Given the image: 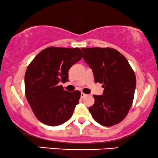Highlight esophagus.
Segmentation results:
<instances>
[{"mask_svg":"<svg viewBox=\"0 0 158 158\" xmlns=\"http://www.w3.org/2000/svg\"><path fill=\"white\" fill-rule=\"evenodd\" d=\"M86 94H84V93H81V98H84V97H86Z\"/></svg>","mask_w":158,"mask_h":158,"instance_id":"1","label":"esophagus"}]
</instances>
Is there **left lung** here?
<instances>
[{"label":"left lung","instance_id":"obj_1","mask_svg":"<svg viewBox=\"0 0 158 158\" xmlns=\"http://www.w3.org/2000/svg\"><path fill=\"white\" fill-rule=\"evenodd\" d=\"M84 60L93 70L95 82L102 84L101 96L94 95L89 107L93 118L104 126L117 125L126 118L133 102L136 77L126 58L110 48H81Z\"/></svg>","mask_w":158,"mask_h":158}]
</instances>
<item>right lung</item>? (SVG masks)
Here are the masks:
<instances>
[{
  "instance_id": "1",
  "label": "right lung",
  "mask_w": 158,
  "mask_h": 158,
  "mask_svg": "<svg viewBox=\"0 0 158 158\" xmlns=\"http://www.w3.org/2000/svg\"><path fill=\"white\" fill-rule=\"evenodd\" d=\"M82 57L78 48L50 47L28 65L24 77L25 95L40 122L56 126L72 117L81 92L66 91L59 83L68 81L69 69Z\"/></svg>"
}]
</instances>
